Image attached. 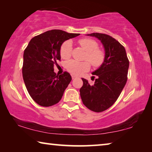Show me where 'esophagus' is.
I'll list each match as a JSON object with an SVG mask.
<instances>
[{
	"label": "esophagus",
	"mask_w": 152,
	"mask_h": 152,
	"mask_svg": "<svg viewBox=\"0 0 152 152\" xmlns=\"http://www.w3.org/2000/svg\"><path fill=\"white\" fill-rule=\"evenodd\" d=\"M77 78V76H74V75H73V76H72V78L73 80H74V79H75V78Z\"/></svg>",
	"instance_id": "1"
}]
</instances>
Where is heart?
Listing matches in <instances>:
<instances>
[{
    "mask_svg": "<svg viewBox=\"0 0 152 152\" xmlns=\"http://www.w3.org/2000/svg\"><path fill=\"white\" fill-rule=\"evenodd\" d=\"M80 45L86 52L85 59L94 67L101 66L104 61L105 54L102 50L98 49V43L94 40L88 38H84L78 41ZM72 50V43L70 40L66 41L61 46L60 56L63 59L70 58ZM66 69L74 75H80L88 71L90 64L88 61H78L70 60L66 63Z\"/></svg>",
    "mask_w": 152,
    "mask_h": 152,
    "instance_id": "1",
    "label": "heart"
}]
</instances>
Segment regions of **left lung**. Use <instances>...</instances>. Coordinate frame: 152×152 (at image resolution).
Instances as JSON below:
<instances>
[{
    "instance_id": "obj_1",
    "label": "left lung",
    "mask_w": 152,
    "mask_h": 152,
    "mask_svg": "<svg viewBox=\"0 0 152 152\" xmlns=\"http://www.w3.org/2000/svg\"><path fill=\"white\" fill-rule=\"evenodd\" d=\"M86 35L101 41L105 58L102 65L92 73L97 76L92 85L82 78L83 86L80 93L82 102L88 109L99 113L111 107L119 96L127 80L129 62L125 48L115 38L99 33Z\"/></svg>"
}]
</instances>
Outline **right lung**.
<instances>
[{"label": "right lung", "instance_id": "obj_1", "mask_svg": "<svg viewBox=\"0 0 152 152\" xmlns=\"http://www.w3.org/2000/svg\"><path fill=\"white\" fill-rule=\"evenodd\" d=\"M79 35L58 29L48 31L32 38L25 50L23 78L31 97L40 106L58 103L70 84V74L64 72L56 75L53 66L60 60L62 43Z\"/></svg>", "mask_w": 152, "mask_h": 152}]
</instances>
